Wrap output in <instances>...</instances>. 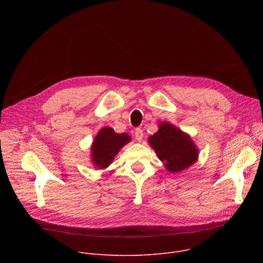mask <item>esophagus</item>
Returning <instances> with one entry per match:
<instances>
[{"label":"esophagus","instance_id":"obj_1","mask_svg":"<svg viewBox=\"0 0 263 263\" xmlns=\"http://www.w3.org/2000/svg\"><path fill=\"white\" fill-rule=\"evenodd\" d=\"M135 137H136V140H137V141H141V139H142V137H143L142 129L137 128V129L135 130Z\"/></svg>","mask_w":263,"mask_h":263}]
</instances>
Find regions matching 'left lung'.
<instances>
[{"label":"left lung","mask_w":263,"mask_h":263,"mask_svg":"<svg viewBox=\"0 0 263 263\" xmlns=\"http://www.w3.org/2000/svg\"><path fill=\"white\" fill-rule=\"evenodd\" d=\"M159 126V130L148 137V142L167 171L181 172L194 164L199 153L191 137L171 124Z\"/></svg>","instance_id":"obj_1"}]
</instances>
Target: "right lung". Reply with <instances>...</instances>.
<instances>
[{"instance_id": "add662e5", "label": "right lung", "mask_w": 263, "mask_h": 263, "mask_svg": "<svg viewBox=\"0 0 263 263\" xmlns=\"http://www.w3.org/2000/svg\"><path fill=\"white\" fill-rule=\"evenodd\" d=\"M130 141V136L126 133L118 134L111 128L102 129L96 139L93 140L91 147V158L96 166L99 168L107 167L120 149Z\"/></svg>"}]
</instances>
